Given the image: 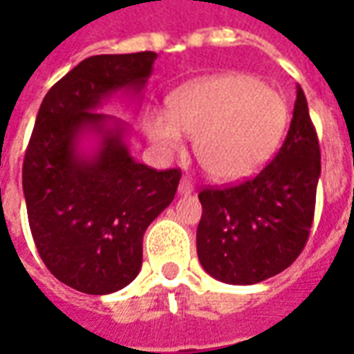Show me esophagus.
<instances>
[{"label": "esophagus", "mask_w": 354, "mask_h": 354, "mask_svg": "<svg viewBox=\"0 0 354 354\" xmlns=\"http://www.w3.org/2000/svg\"><path fill=\"white\" fill-rule=\"evenodd\" d=\"M193 189H195V187H193L192 180H189V178H182V182L178 185V193H180V195H192Z\"/></svg>", "instance_id": "obj_1"}]
</instances>
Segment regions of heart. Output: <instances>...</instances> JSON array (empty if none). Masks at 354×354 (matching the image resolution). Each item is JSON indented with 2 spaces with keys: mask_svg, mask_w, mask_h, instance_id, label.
I'll return each mask as SVG.
<instances>
[{
  "mask_svg": "<svg viewBox=\"0 0 354 354\" xmlns=\"http://www.w3.org/2000/svg\"><path fill=\"white\" fill-rule=\"evenodd\" d=\"M169 115L151 113L146 131L165 155L182 149L184 134L208 176L233 182L252 176L281 144L288 106L273 88L246 73H220L172 94Z\"/></svg>",
  "mask_w": 354,
  "mask_h": 354,
  "instance_id": "b5f03b06",
  "label": "heart"
}]
</instances>
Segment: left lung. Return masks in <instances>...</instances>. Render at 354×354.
Returning <instances> with one entry per match:
<instances>
[{
	"mask_svg": "<svg viewBox=\"0 0 354 354\" xmlns=\"http://www.w3.org/2000/svg\"><path fill=\"white\" fill-rule=\"evenodd\" d=\"M319 176V138L297 85L288 134L273 161L243 184L199 193L203 269L225 284H256L292 266L309 237Z\"/></svg>",
	"mask_w": 354,
	"mask_h": 354,
	"instance_id": "8db88e82",
	"label": "left lung"
}]
</instances>
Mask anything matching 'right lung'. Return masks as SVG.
I'll return each mask as SVG.
<instances>
[{"mask_svg": "<svg viewBox=\"0 0 354 354\" xmlns=\"http://www.w3.org/2000/svg\"><path fill=\"white\" fill-rule=\"evenodd\" d=\"M157 53L85 58L45 94L22 167L32 237L43 263L72 288L104 296L142 267L147 225L169 207L182 172L131 155V127L98 109L142 96Z\"/></svg>", "mask_w": 354, "mask_h": 354, "instance_id": "obj_1", "label": "right lung"}]
</instances>
